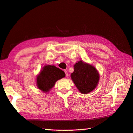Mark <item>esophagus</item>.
I'll return each instance as SVG.
<instances>
[{
	"label": "esophagus",
	"instance_id": "34e87169",
	"mask_svg": "<svg viewBox=\"0 0 133 133\" xmlns=\"http://www.w3.org/2000/svg\"><path fill=\"white\" fill-rule=\"evenodd\" d=\"M64 72H65V75H66V76L67 77L68 76V72H67V71L66 70H64Z\"/></svg>",
	"mask_w": 133,
	"mask_h": 133
}]
</instances>
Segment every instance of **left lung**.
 I'll use <instances>...</instances> for the list:
<instances>
[{
	"label": "left lung",
	"mask_w": 133,
	"mask_h": 133,
	"mask_svg": "<svg viewBox=\"0 0 133 133\" xmlns=\"http://www.w3.org/2000/svg\"><path fill=\"white\" fill-rule=\"evenodd\" d=\"M74 72L71 78L78 90L87 94L96 87L99 80V74L97 69L91 65L80 60L74 65Z\"/></svg>",
	"instance_id": "8db88e82"
}]
</instances>
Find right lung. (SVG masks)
<instances>
[{
  "label": "right lung",
  "instance_id": "1",
  "mask_svg": "<svg viewBox=\"0 0 133 133\" xmlns=\"http://www.w3.org/2000/svg\"><path fill=\"white\" fill-rule=\"evenodd\" d=\"M65 76L64 72L54 65H46L37 76L38 88L44 92H48L55 85L58 80Z\"/></svg>",
  "mask_w": 133,
  "mask_h": 133
}]
</instances>
